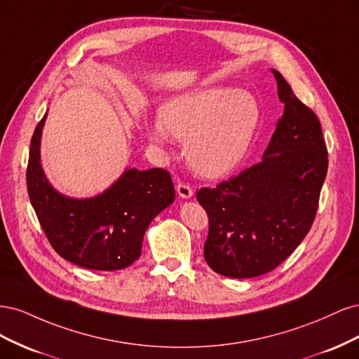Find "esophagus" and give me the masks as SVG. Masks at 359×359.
<instances>
[{
  "instance_id": "1",
  "label": "esophagus",
  "mask_w": 359,
  "mask_h": 359,
  "mask_svg": "<svg viewBox=\"0 0 359 359\" xmlns=\"http://www.w3.org/2000/svg\"><path fill=\"white\" fill-rule=\"evenodd\" d=\"M177 191L182 199H190L193 196V189L186 182H178L177 184Z\"/></svg>"
}]
</instances>
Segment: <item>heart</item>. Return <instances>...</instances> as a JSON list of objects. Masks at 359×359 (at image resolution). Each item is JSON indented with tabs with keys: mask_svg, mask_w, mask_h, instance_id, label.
I'll use <instances>...</instances> for the list:
<instances>
[{
	"mask_svg": "<svg viewBox=\"0 0 359 359\" xmlns=\"http://www.w3.org/2000/svg\"><path fill=\"white\" fill-rule=\"evenodd\" d=\"M253 94L227 86L199 90L168 102L149 128L154 142L186 139L189 166L203 178H219L240 165L259 126Z\"/></svg>",
	"mask_w": 359,
	"mask_h": 359,
	"instance_id": "obj_1",
	"label": "heart"
}]
</instances>
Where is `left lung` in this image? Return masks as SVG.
Instances as JSON below:
<instances>
[{
	"label": "left lung",
	"mask_w": 359,
	"mask_h": 359,
	"mask_svg": "<svg viewBox=\"0 0 359 359\" xmlns=\"http://www.w3.org/2000/svg\"><path fill=\"white\" fill-rule=\"evenodd\" d=\"M273 73L285 111L264 160L196 193L210 220L206 264L232 278L266 274L295 252L316 217L328 170L319 118Z\"/></svg>",
	"instance_id": "obj_1"
}]
</instances>
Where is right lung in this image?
<instances>
[{
    "mask_svg": "<svg viewBox=\"0 0 359 359\" xmlns=\"http://www.w3.org/2000/svg\"><path fill=\"white\" fill-rule=\"evenodd\" d=\"M46 115L29 145L27 189L43 232L69 262L97 271L132 265L140 256L144 235L154 217L175 199L170 173L154 168L127 169L99 196H62L46 180L40 163V137Z\"/></svg>",
    "mask_w": 359,
    "mask_h": 359,
    "instance_id": "1",
    "label": "right lung"
}]
</instances>
